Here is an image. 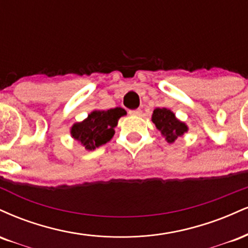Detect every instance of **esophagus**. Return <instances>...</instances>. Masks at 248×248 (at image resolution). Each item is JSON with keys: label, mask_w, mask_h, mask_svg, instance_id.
Masks as SVG:
<instances>
[{"label": "esophagus", "mask_w": 248, "mask_h": 248, "mask_svg": "<svg viewBox=\"0 0 248 248\" xmlns=\"http://www.w3.org/2000/svg\"><path fill=\"white\" fill-rule=\"evenodd\" d=\"M129 113H130V115H132V116H140L142 111L140 109H136V110H130Z\"/></svg>", "instance_id": "esophagus-1"}]
</instances>
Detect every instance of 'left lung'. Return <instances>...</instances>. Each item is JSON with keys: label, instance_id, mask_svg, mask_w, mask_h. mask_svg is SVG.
<instances>
[{"label": "left lung", "instance_id": "obj_1", "mask_svg": "<svg viewBox=\"0 0 248 248\" xmlns=\"http://www.w3.org/2000/svg\"><path fill=\"white\" fill-rule=\"evenodd\" d=\"M152 122L168 142H174L179 137L185 135L188 126L175 117L173 111L166 108H156L152 115Z\"/></svg>", "mask_w": 248, "mask_h": 248}]
</instances>
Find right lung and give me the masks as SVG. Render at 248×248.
<instances>
[{
  "label": "right lung",
  "mask_w": 248,
  "mask_h": 248,
  "mask_svg": "<svg viewBox=\"0 0 248 248\" xmlns=\"http://www.w3.org/2000/svg\"><path fill=\"white\" fill-rule=\"evenodd\" d=\"M126 115L122 108L109 110H95L90 112L84 121L75 123L71 129V135L75 140L83 145L86 150H95L107 144L115 135L118 119Z\"/></svg>",
  "instance_id": "obj_1"
}]
</instances>
